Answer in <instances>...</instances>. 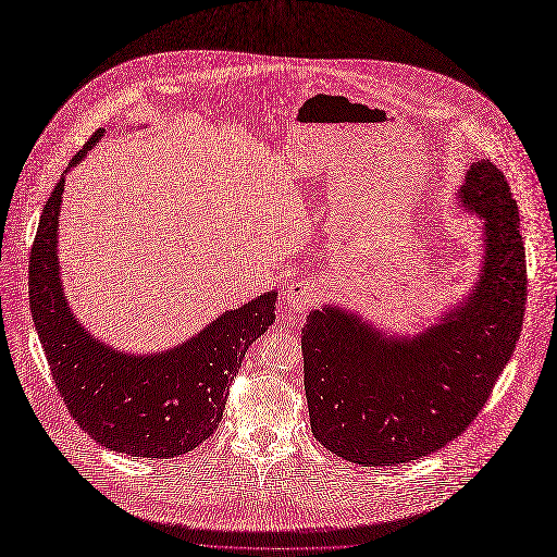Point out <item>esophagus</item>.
<instances>
[{
  "label": "esophagus",
  "instance_id": "obj_1",
  "mask_svg": "<svg viewBox=\"0 0 557 557\" xmlns=\"http://www.w3.org/2000/svg\"><path fill=\"white\" fill-rule=\"evenodd\" d=\"M318 296V289L311 281H294L285 287V305L296 311V313H302Z\"/></svg>",
  "mask_w": 557,
  "mask_h": 557
}]
</instances>
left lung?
<instances>
[{
  "label": "left lung",
  "instance_id": "8db88e82",
  "mask_svg": "<svg viewBox=\"0 0 557 557\" xmlns=\"http://www.w3.org/2000/svg\"><path fill=\"white\" fill-rule=\"evenodd\" d=\"M457 200L481 220V270L435 324L396 335L337 305L307 315L311 431L337 457L392 466L440 450L476 418L516 348L527 300L516 200L485 159L468 168Z\"/></svg>",
  "mask_w": 557,
  "mask_h": 557
}]
</instances>
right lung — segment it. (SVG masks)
Listing matches in <instances>:
<instances>
[{
  "label": "right lung",
  "instance_id": "right-lung-1",
  "mask_svg": "<svg viewBox=\"0 0 557 557\" xmlns=\"http://www.w3.org/2000/svg\"><path fill=\"white\" fill-rule=\"evenodd\" d=\"M104 137L72 159L44 207L30 255V309L57 387L83 431L102 446L170 459L194 450L220 424L244 355L274 322L278 292L224 311L187 342L150 355L115 350L70 309L59 261L65 176Z\"/></svg>",
  "mask_w": 557,
  "mask_h": 557
}]
</instances>
